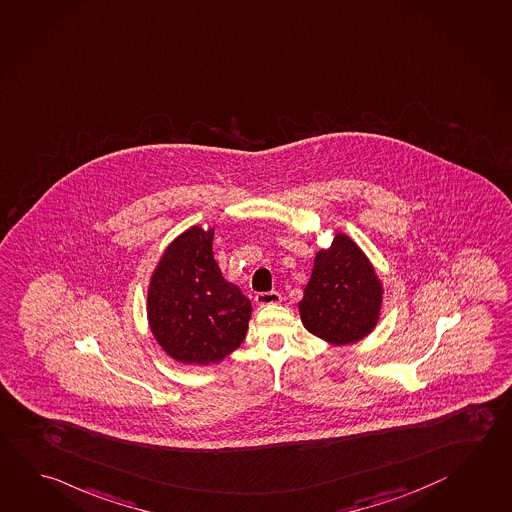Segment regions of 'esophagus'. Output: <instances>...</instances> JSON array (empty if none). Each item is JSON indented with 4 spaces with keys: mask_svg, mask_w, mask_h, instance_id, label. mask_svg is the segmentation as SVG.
<instances>
[{
    "mask_svg": "<svg viewBox=\"0 0 512 512\" xmlns=\"http://www.w3.org/2000/svg\"><path fill=\"white\" fill-rule=\"evenodd\" d=\"M256 305L258 307H267V305H278L281 303V294L279 292H260L256 298Z\"/></svg>",
    "mask_w": 512,
    "mask_h": 512,
    "instance_id": "obj_1",
    "label": "esophagus"
}]
</instances>
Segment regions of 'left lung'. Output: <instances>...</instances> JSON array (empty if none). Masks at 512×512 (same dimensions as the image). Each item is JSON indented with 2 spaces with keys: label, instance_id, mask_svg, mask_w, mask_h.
Wrapping results in <instances>:
<instances>
[{
  "label": "left lung",
  "instance_id": "obj_1",
  "mask_svg": "<svg viewBox=\"0 0 512 512\" xmlns=\"http://www.w3.org/2000/svg\"><path fill=\"white\" fill-rule=\"evenodd\" d=\"M384 287L363 249L337 231L328 249L316 252L314 269L299 301L308 332L334 346L357 343L379 325Z\"/></svg>",
  "mask_w": 512,
  "mask_h": 512
}]
</instances>
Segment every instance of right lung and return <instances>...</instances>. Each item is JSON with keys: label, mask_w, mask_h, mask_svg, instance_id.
<instances>
[{"label": "right lung", "mask_w": 512, "mask_h": 512, "mask_svg": "<svg viewBox=\"0 0 512 512\" xmlns=\"http://www.w3.org/2000/svg\"><path fill=\"white\" fill-rule=\"evenodd\" d=\"M214 227L193 225L162 252L149 279L146 314L158 346L180 364L220 363L243 343L251 301L223 278Z\"/></svg>", "instance_id": "1"}]
</instances>
